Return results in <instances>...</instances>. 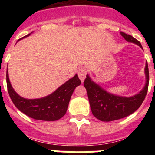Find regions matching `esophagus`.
Instances as JSON below:
<instances>
[{
	"label": "esophagus",
	"instance_id": "1",
	"mask_svg": "<svg viewBox=\"0 0 155 155\" xmlns=\"http://www.w3.org/2000/svg\"><path fill=\"white\" fill-rule=\"evenodd\" d=\"M78 74V77L80 80L82 82L84 81V80L86 78V74H87V69H86L85 67H81V68H79Z\"/></svg>",
	"mask_w": 155,
	"mask_h": 155
}]
</instances>
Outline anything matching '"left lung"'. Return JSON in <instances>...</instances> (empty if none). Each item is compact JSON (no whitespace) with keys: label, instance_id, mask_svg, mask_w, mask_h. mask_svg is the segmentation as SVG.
I'll return each mask as SVG.
<instances>
[{"label":"left lung","instance_id":"left-lung-1","mask_svg":"<svg viewBox=\"0 0 155 155\" xmlns=\"http://www.w3.org/2000/svg\"><path fill=\"white\" fill-rule=\"evenodd\" d=\"M120 34L127 42H133L142 48L140 42L130 35L120 31ZM146 83L143 89L138 94L131 97L119 96L111 94L103 89L101 86L86 76L84 86L87 90L91 113L98 120L109 122L124 118L137 110L141 105L147 94L149 84V71L147 63L144 68Z\"/></svg>","mask_w":155,"mask_h":155}]
</instances>
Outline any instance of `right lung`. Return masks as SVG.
Returning a JSON list of instances; mask_svg holds the SVG:
<instances>
[{
	"mask_svg": "<svg viewBox=\"0 0 155 155\" xmlns=\"http://www.w3.org/2000/svg\"><path fill=\"white\" fill-rule=\"evenodd\" d=\"M30 34L25 37L28 36ZM6 78L8 94L16 108L34 120L43 121H55L62 118L66 114L75 87L81 83L78 74H75L74 77L47 96L35 99H27L20 96L13 89L8 71Z\"/></svg>",
	"mask_w": 155,
	"mask_h": 155,
	"instance_id": "add662e5",
	"label": "right lung"
}]
</instances>
